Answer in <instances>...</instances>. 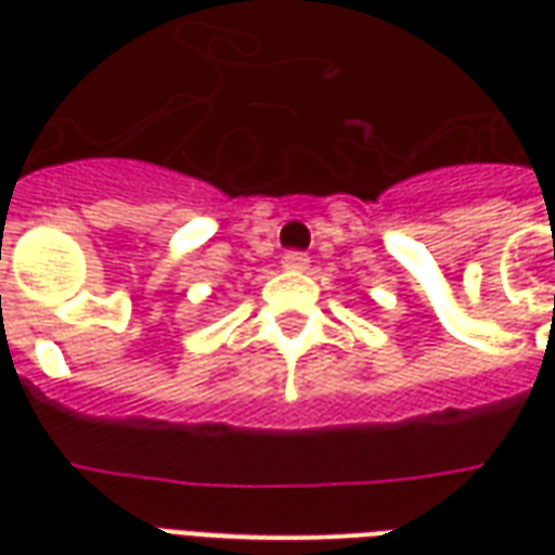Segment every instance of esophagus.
I'll return each mask as SVG.
<instances>
[{
  "mask_svg": "<svg viewBox=\"0 0 555 555\" xmlns=\"http://www.w3.org/2000/svg\"><path fill=\"white\" fill-rule=\"evenodd\" d=\"M282 267H285V270H291V273H302V270H309V255L285 253V258H282Z\"/></svg>",
  "mask_w": 555,
  "mask_h": 555,
  "instance_id": "1",
  "label": "esophagus"
}]
</instances>
